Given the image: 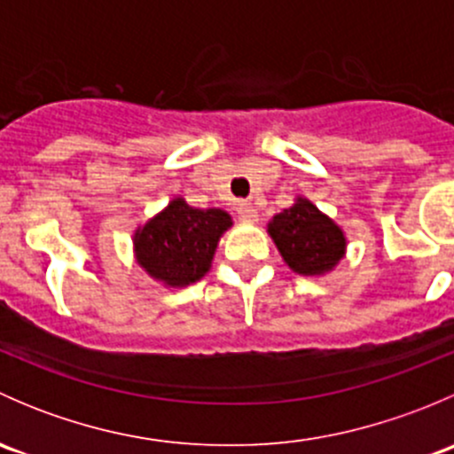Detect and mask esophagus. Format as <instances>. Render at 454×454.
<instances>
[{"mask_svg":"<svg viewBox=\"0 0 454 454\" xmlns=\"http://www.w3.org/2000/svg\"><path fill=\"white\" fill-rule=\"evenodd\" d=\"M237 217L244 219V222H256V217H259V213H256V208L250 201H239L237 204Z\"/></svg>","mask_w":454,"mask_h":454,"instance_id":"esophagus-1","label":"esophagus"}]
</instances>
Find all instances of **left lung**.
Wrapping results in <instances>:
<instances>
[{"label": "left lung", "mask_w": 454, "mask_h": 454, "mask_svg": "<svg viewBox=\"0 0 454 454\" xmlns=\"http://www.w3.org/2000/svg\"><path fill=\"white\" fill-rule=\"evenodd\" d=\"M268 232L286 263L305 277L329 272L345 254L342 231L309 200L299 198L294 206L274 215Z\"/></svg>", "instance_id": "left-lung-1"}]
</instances>
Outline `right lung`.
Wrapping results in <instances>:
<instances>
[{"label":"right lung","instance_id":"obj_1","mask_svg":"<svg viewBox=\"0 0 454 454\" xmlns=\"http://www.w3.org/2000/svg\"><path fill=\"white\" fill-rule=\"evenodd\" d=\"M231 226V215L223 210L193 208L176 198L136 232V256L158 281L189 286L208 272L219 237Z\"/></svg>","mask_w":454,"mask_h":454}]
</instances>
